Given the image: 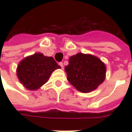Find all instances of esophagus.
Here are the masks:
<instances>
[{
	"instance_id": "34e87169",
	"label": "esophagus",
	"mask_w": 132,
	"mask_h": 132,
	"mask_svg": "<svg viewBox=\"0 0 132 132\" xmlns=\"http://www.w3.org/2000/svg\"><path fill=\"white\" fill-rule=\"evenodd\" d=\"M59 65H60V67L62 68V69H64V65L62 62H60V63H59Z\"/></svg>"
}]
</instances>
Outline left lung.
I'll list each match as a JSON object with an SVG mask.
<instances>
[{"instance_id":"obj_1","label":"left lung","mask_w":132,"mask_h":132,"mask_svg":"<svg viewBox=\"0 0 132 132\" xmlns=\"http://www.w3.org/2000/svg\"><path fill=\"white\" fill-rule=\"evenodd\" d=\"M65 66L67 79L79 92L90 93L98 87L106 78V64L92 54L78 53L69 59Z\"/></svg>"}]
</instances>
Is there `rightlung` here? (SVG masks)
<instances>
[{
	"label": "right lung",
	"mask_w": 132,
	"mask_h": 132,
	"mask_svg": "<svg viewBox=\"0 0 132 132\" xmlns=\"http://www.w3.org/2000/svg\"><path fill=\"white\" fill-rule=\"evenodd\" d=\"M61 68L54 59L36 53L22 59L16 70L20 82L28 90H37L48 81L56 69Z\"/></svg>",
	"instance_id": "1"
}]
</instances>
